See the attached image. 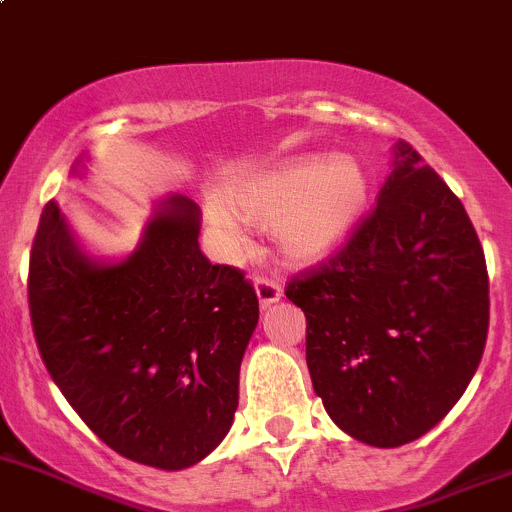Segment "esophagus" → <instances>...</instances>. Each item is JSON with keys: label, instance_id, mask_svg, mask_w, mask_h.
Returning a JSON list of instances; mask_svg holds the SVG:
<instances>
[{"label": "esophagus", "instance_id": "1", "mask_svg": "<svg viewBox=\"0 0 512 512\" xmlns=\"http://www.w3.org/2000/svg\"><path fill=\"white\" fill-rule=\"evenodd\" d=\"M254 286H256L258 303H261V308H268V305H273V303H278V300H281L283 288H281V283L273 281V278L256 276Z\"/></svg>", "mask_w": 512, "mask_h": 512}]
</instances>
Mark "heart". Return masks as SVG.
Instances as JSON below:
<instances>
[{"mask_svg": "<svg viewBox=\"0 0 512 512\" xmlns=\"http://www.w3.org/2000/svg\"><path fill=\"white\" fill-rule=\"evenodd\" d=\"M365 194V175L350 157L293 160L234 189L229 209L241 221L273 226L278 246L293 261H318L345 239ZM212 221L231 249L244 246V236L221 209H214Z\"/></svg>", "mask_w": 512, "mask_h": 512, "instance_id": "heart-1", "label": "heart"}]
</instances>
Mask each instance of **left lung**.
I'll use <instances>...</instances> for the list:
<instances>
[{"mask_svg": "<svg viewBox=\"0 0 512 512\" xmlns=\"http://www.w3.org/2000/svg\"><path fill=\"white\" fill-rule=\"evenodd\" d=\"M305 360L325 412L362 444L394 449L451 412L478 370L491 298L483 246L409 142L377 202L328 261L295 273Z\"/></svg>", "mask_w": 512, "mask_h": 512, "instance_id": "1", "label": "left lung"}]
</instances>
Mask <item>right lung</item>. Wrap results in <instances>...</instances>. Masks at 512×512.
<instances>
[{
  "instance_id": "obj_1",
  "label": "right lung",
  "mask_w": 512,
  "mask_h": 512,
  "mask_svg": "<svg viewBox=\"0 0 512 512\" xmlns=\"http://www.w3.org/2000/svg\"><path fill=\"white\" fill-rule=\"evenodd\" d=\"M197 236V204L170 197L133 254L100 263L49 202L29 256L31 328L56 387L103 444L165 471L202 461L231 429L258 323L244 271L212 266Z\"/></svg>"
}]
</instances>
